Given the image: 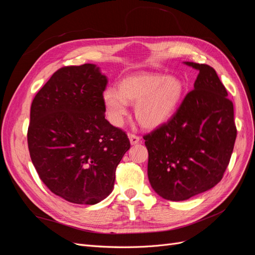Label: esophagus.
Wrapping results in <instances>:
<instances>
[{
    "label": "esophagus",
    "instance_id": "34e87169",
    "mask_svg": "<svg viewBox=\"0 0 255 255\" xmlns=\"http://www.w3.org/2000/svg\"><path fill=\"white\" fill-rule=\"evenodd\" d=\"M128 139H129V143L132 145H134L138 142H140V138L136 136V135H134V134H128Z\"/></svg>",
    "mask_w": 255,
    "mask_h": 255
}]
</instances>
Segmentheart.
<instances>
[{
  "instance_id": "b5f03b06",
  "label": "heart",
  "mask_w": 255,
  "mask_h": 255,
  "mask_svg": "<svg viewBox=\"0 0 255 255\" xmlns=\"http://www.w3.org/2000/svg\"><path fill=\"white\" fill-rule=\"evenodd\" d=\"M185 94L186 86L177 76L141 73L121 80L118 90L106 88L102 102L107 119L116 128L125 123L128 104H135L137 121L145 128H156L173 117Z\"/></svg>"
}]
</instances>
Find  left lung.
Returning <instances> with one entry per match:
<instances>
[{
	"mask_svg": "<svg viewBox=\"0 0 255 255\" xmlns=\"http://www.w3.org/2000/svg\"><path fill=\"white\" fill-rule=\"evenodd\" d=\"M184 64L199 71L194 90L166 125L143 137L151 187L170 201L188 200L221 181L237 133L233 103L216 71Z\"/></svg>",
	"mask_w": 255,
	"mask_h": 255,
	"instance_id": "1",
	"label": "left lung"
}]
</instances>
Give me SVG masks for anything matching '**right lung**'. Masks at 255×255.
<instances>
[{"mask_svg":"<svg viewBox=\"0 0 255 255\" xmlns=\"http://www.w3.org/2000/svg\"><path fill=\"white\" fill-rule=\"evenodd\" d=\"M107 83L94 64L61 68L30 106V159L53 194L71 203L97 204L109 196L129 149L126 133L105 119Z\"/></svg>","mask_w":255,"mask_h":255,"instance_id":"right-lung-1","label":"right lung"}]
</instances>
